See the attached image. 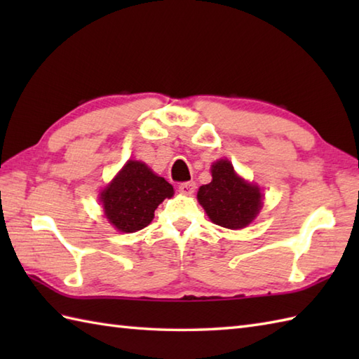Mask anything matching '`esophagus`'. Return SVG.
<instances>
[{
  "label": "esophagus",
  "instance_id": "obj_1",
  "mask_svg": "<svg viewBox=\"0 0 359 359\" xmlns=\"http://www.w3.org/2000/svg\"><path fill=\"white\" fill-rule=\"evenodd\" d=\"M179 191L185 196H191L196 191V184L194 182H182L179 185Z\"/></svg>",
  "mask_w": 359,
  "mask_h": 359
}]
</instances>
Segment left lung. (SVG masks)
Segmentation results:
<instances>
[{"label":"left lung","mask_w":359,"mask_h":359,"mask_svg":"<svg viewBox=\"0 0 359 359\" xmlns=\"http://www.w3.org/2000/svg\"><path fill=\"white\" fill-rule=\"evenodd\" d=\"M212 180L202 185L197 201L216 225L241 230L253 222L262 208L261 188L236 174L231 162L220 158L211 165Z\"/></svg>","instance_id":"8db88e82"}]
</instances>
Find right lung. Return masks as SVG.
<instances>
[{
    "label": "right lung",
    "mask_w": 359,
    "mask_h": 359,
    "mask_svg": "<svg viewBox=\"0 0 359 359\" xmlns=\"http://www.w3.org/2000/svg\"><path fill=\"white\" fill-rule=\"evenodd\" d=\"M174 194L171 184L151 171L147 163L128 160L100 194L109 224L121 233H135L148 226L154 211Z\"/></svg>",
    "instance_id": "1"
}]
</instances>
